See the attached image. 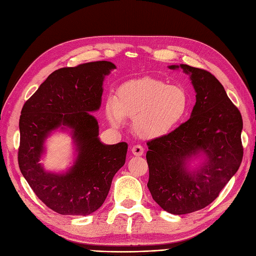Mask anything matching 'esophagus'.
I'll return each mask as SVG.
<instances>
[{
  "label": "esophagus",
  "instance_id": "1",
  "mask_svg": "<svg viewBox=\"0 0 256 256\" xmlns=\"http://www.w3.org/2000/svg\"><path fill=\"white\" fill-rule=\"evenodd\" d=\"M131 152L134 154V156H142L143 152H144V148L141 145H134L131 147Z\"/></svg>",
  "mask_w": 256,
  "mask_h": 256
}]
</instances>
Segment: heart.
Segmentation results:
<instances>
[{
  "instance_id": "obj_1",
  "label": "heart",
  "mask_w": 256,
  "mask_h": 256,
  "mask_svg": "<svg viewBox=\"0 0 256 256\" xmlns=\"http://www.w3.org/2000/svg\"><path fill=\"white\" fill-rule=\"evenodd\" d=\"M190 97L180 85H168L154 78L122 83L115 97L108 98L106 115L114 127L126 118H134L136 134L142 138H158L180 127L189 112Z\"/></svg>"
}]
</instances>
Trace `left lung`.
Masks as SVG:
<instances>
[{
  "instance_id": "8db88e82",
  "label": "left lung",
  "mask_w": 256,
  "mask_h": 256,
  "mask_svg": "<svg viewBox=\"0 0 256 256\" xmlns=\"http://www.w3.org/2000/svg\"><path fill=\"white\" fill-rule=\"evenodd\" d=\"M168 68L189 74L196 102L187 122L147 143V187L164 210L184 214L214 202L238 171L244 156L242 118L210 72L184 64Z\"/></svg>"
}]
</instances>
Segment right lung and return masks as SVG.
I'll return each instance as SVG.
<instances>
[{
  "label": "right lung",
  "instance_id": "right-lung-1",
  "mask_svg": "<svg viewBox=\"0 0 256 256\" xmlns=\"http://www.w3.org/2000/svg\"><path fill=\"white\" fill-rule=\"evenodd\" d=\"M116 66L90 62L52 72L24 104L19 120L20 171L38 198L60 214L88 216L102 206L114 175L125 164L128 144H104L90 112L102 106L104 81ZM56 130L72 136L73 166L47 172L39 161L45 141Z\"/></svg>",
  "mask_w": 256,
  "mask_h": 256
}]
</instances>
